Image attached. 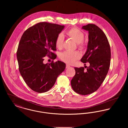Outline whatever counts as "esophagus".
<instances>
[{
	"label": "esophagus",
	"mask_w": 128,
	"mask_h": 128,
	"mask_svg": "<svg viewBox=\"0 0 128 128\" xmlns=\"http://www.w3.org/2000/svg\"><path fill=\"white\" fill-rule=\"evenodd\" d=\"M69 67H70V65H68V64H66V68H68Z\"/></svg>",
	"instance_id": "34e87169"
}]
</instances>
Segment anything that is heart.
Listing matches in <instances>:
<instances>
[{
	"label": "heart",
	"instance_id": "1",
	"mask_svg": "<svg viewBox=\"0 0 128 128\" xmlns=\"http://www.w3.org/2000/svg\"><path fill=\"white\" fill-rule=\"evenodd\" d=\"M66 34L68 36L77 44V46L80 49H82L84 46V33L76 28H72L66 31ZM64 41V35L60 33L58 35L55 40V45L57 48L61 49L62 48ZM80 58V54L78 51L70 52L64 51L60 55L61 60L68 64H72Z\"/></svg>",
	"mask_w": 128,
	"mask_h": 128
}]
</instances>
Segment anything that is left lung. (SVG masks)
<instances>
[{"label":"left lung","instance_id":"8db88e82","mask_svg":"<svg viewBox=\"0 0 128 128\" xmlns=\"http://www.w3.org/2000/svg\"><path fill=\"white\" fill-rule=\"evenodd\" d=\"M82 29L88 30L89 41L85 54L80 61L89 62L86 67H75V74L71 80L73 90L87 95L98 90L108 73L111 59L110 44L106 34L98 26L88 24Z\"/></svg>","mask_w":128,"mask_h":128}]
</instances>
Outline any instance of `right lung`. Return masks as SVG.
Instances as JSON below:
<instances>
[{"label":"right lung","mask_w":128,"mask_h":128,"mask_svg":"<svg viewBox=\"0 0 128 128\" xmlns=\"http://www.w3.org/2000/svg\"><path fill=\"white\" fill-rule=\"evenodd\" d=\"M64 26L42 22L25 31L17 51L18 70L30 89L39 93L49 91L55 84L58 77L65 69L60 61L44 64L46 56L54 60L56 50L55 40Z\"/></svg>","instance_id":"1"}]
</instances>
